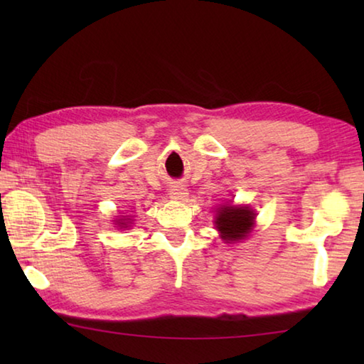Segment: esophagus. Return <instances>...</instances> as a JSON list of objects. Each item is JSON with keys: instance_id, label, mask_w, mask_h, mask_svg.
<instances>
[{"instance_id": "1", "label": "esophagus", "mask_w": 364, "mask_h": 364, "mask_svg": "<svg viewBox=\"0 0 364 364\" xmlns=\"http://www.w3.org/2000/svg\"><path fill=\"white\" fill-rule=\"evenodd\" d=\"M170 197L176 200H184L188 197V189L183 186V184H173L170 188Z\"/></svg>"}]
</instances>
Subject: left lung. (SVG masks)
Instances as JSON below:
<instances>
[{
	"mask_svg": "<svg viewBox=\"0 0 364 364\" xmlns=\"http://www.w3.org/2000/svg\"><path fill=\"white\" fill-rule=\"evenodd\" d=\"M254 220V212L249 207L223 205L217 213L215 225L221 232V239H225L226 242H236L252 231Z\"/></svg>",
	"mask_w": 364,
	"mask_h": 364,
	"instance_id": "8db88e82",
	"label": "left lung"
}]
</instances>
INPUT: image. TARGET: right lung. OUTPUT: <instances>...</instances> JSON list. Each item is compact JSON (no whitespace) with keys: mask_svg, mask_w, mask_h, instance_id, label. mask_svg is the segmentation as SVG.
Returning <instances> with one entry per match:
<instances>
[{"mask_svg":"<svg viewBox=\"0 0 364 364\" xmlns=\"http://www.w3.org/2000/svg\"><path fill=\"white\" fill-rule=\"evenodd\" d=\"M122 225H125V223H122Z\"/></svg>","mask_w":364,"mask_h":364,"instance_id":"add662e5","label":"right lung"}]
</instances>
